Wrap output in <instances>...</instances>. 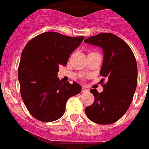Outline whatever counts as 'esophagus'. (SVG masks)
<instances>
[{"instance_id":"obj_1","label":"esophagus","mask_w":149,"mask_h":149,"mask_svg":"<svg viewBox=\"0 0 149 149\" xmlns=\"http://www.w3.org/2000/svg\"><path fill=\"white\" fill-rule=\"evenodd\" d=\"M88 92V89H87L86 88H84V87H83V88H82V92Z\"/></svg>"}]
</instances>
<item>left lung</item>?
Listing matches in <instances>:
<instances>
[{"label":"left lung","instance_id":"8db88e82","mask_svg":"<svg viewBox=\"0 0 149 149\" xmlns=\"http://www.w3.org/2000/svg\"><path fill=\"white\" fill-rule=\"evenodd\" d=\"M86 43L102 47L103 63L100 74L103 92L91 89L95 101L85 111L98 124H111L128 110L137 86V63L130 46L112 33H101L86 38ZM106 83L103 84V81Z\"/></svg>","mask_w":149,"mask_h":149}]
</instances>
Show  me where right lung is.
I'll list each match as a JSON object with an SVG mask.
<instances>
[{
	"label": "right lung",
	"mask_w": 149,
	"mask_h": 149,
	"mask_svg": "<svg viewBox=\"0 0 149 149\" xmlns=\"http://www.w3.org/2000/svg\"><path fill=\"white\" fill-rule=\"evenodd\" d=\"M83 36L69 37L55 32L36 36L25 46L18 68L22 101L36 119L51 122L61 118L69 98L81 92L77 82H62L60 66H66Z\"/></svg>",
	"instance_id": "add662e5"
}]
</instances>
